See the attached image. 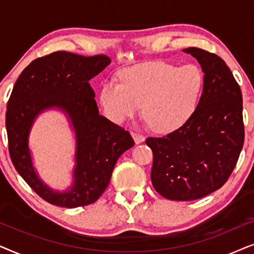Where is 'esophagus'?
Listing matches in <instances>:
<instances>
[{
    "label": "esophagus",
    "mask_w": 254,
    "mask_h": 254,
    "mask_svg": "<svg viewBox=\"0 0 254 254\" xmlns=\"http://www.w3.org/2000/svg\"><path fill=\"white\" fill-rule=\"evenodd\" d=\"M131 136H133L135 143L138 144L141 143V142L144 141V136L140 133H136V131H131Z\"/></svg>",
    "instance_id": "1"
}]
</instances>
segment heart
<instances>
[{"label": "heart", "instance_id": "heart-1", "mask_svg": "<svg viewBox=\"0 0 254 254\" xmlns=\"http://www.w3.org/2000/svg\"><path fill=\"white\" fill-rule=\"evenodd\" d=\"M120 83L106 81L99 102L109 119L121 124L142 114L158 133L182 127L192 116L203 88V72L195 64L150 62L120 71Z\"/></svg>", "mask_w": 254, "mask_h": 254}]
</instances>
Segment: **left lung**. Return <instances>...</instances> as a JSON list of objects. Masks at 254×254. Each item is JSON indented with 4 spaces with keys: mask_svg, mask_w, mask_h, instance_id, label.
Instances as JSON below:
<instances>
[{
    "mask_svg": "<svg viewBox=\"0 0 254 254\" xmlns=\"http://www.w3.org/2000/svg\"><path fill=\"white\" fill-rule=\"evenodd\" d=\"M203 71L196 109L178 129L145 140L154 155L151 183L169 200L200 199L221 189L244 144L243 97L225 62L196 47L184 50Z\"/></svg>",
    "mask_w": 254,
    "mask_h": 254,
    "instance_id": "left-lung-1",
    "label": "left lung"
}]
</instances>
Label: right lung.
Here are the masks:
<instances>
[{"instance_id":"add662e5","label":"right lung","mask_w":254,"mask_h":254,"mask_svg":"<svg viewBox=\"0 0 254 254\" xmlns=\"http://www.w3.org/2000/svg\"><path fill=\"white\" fill-rule=\"evenodd\" d=\"M106 55L54 52L33 60L13 85L5 113L9 154L29 186L45 201L76 208L93 203L109 186L118 158L134 145L129 131L100 116L90 79L110 64ZM59 108L74 128V183L55 192L39 179L28 149L30 127L39 113Z\"/></svg>"}]
</instances>
